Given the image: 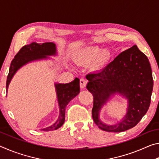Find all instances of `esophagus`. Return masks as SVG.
<instances>
[{
	"instance_id": "esophagus-1",
	"label": "esophagus",
	"mask_w": 159,
	"mask_h": 159,
	"mask_svg": "<svg viewBox=\"0 0 159 159\" xmlns=\"http://www.w3.org/2000/svg\"><path fill=\"white\" fill-rule=\"evenodd\" d=\"M88 80L85 79H80V88H85L87 85Z\"/></svg>"
}]
</instances>
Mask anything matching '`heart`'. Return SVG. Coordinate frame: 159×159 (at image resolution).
Segmentation results:
<instances>
[{
    "label": "heart",
    "mask_w": 159,
    "mask_h": 159,
    "mask_svg": "<svg viewBox=\"0 0 159 159\" xmlns=\"http://www.w3.org/2000/svg\"><path fill=\"white\" fill-rule=\"evenodd\" d=\"M98 47L90 46L83 48L78 53L76 59L79 61L85 64H90L93 62L95 68H99L104 65L110 58V53L107 50H102Z\"/></svg>",
    "instance_id": "obj_1"
}]
</instances>
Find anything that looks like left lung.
I'll return each mask as SVG.
<instances>
[{
    "mask_svg": "<svg viewBox=\"0 0 159 159\" xmlns=\"http://www.w3.org/2000/svg\"><path fill=\"white\" fill-rule=\"evenodd\" d=\"M86 79L89 80L87 89L93 96V120L102 130L118 133L133 128L149 109L153 90L152 69L147 57L137 45L120 53L100 71L88 74ZM116 92L129 99L128 112L122 122L107 126L98 120V111Z\"/></svg>",
    "mask_w": 159,
    "mask_h": 159,
    "instance_id": "left-lung-1",
    "label": "left lung"
}]
</instances>
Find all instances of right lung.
Returning <instances> with one entry per match:
<instances>
[{
    "instance_id": "obj_1",
    "label": "right lung",
    "mask_w": 159,
    "mask_h": 159,
    "mask_svg": "<svg viewBox=\"0 0 159 159\" xmlns=\"http://www.w3.org/2000/svg\"><path fill=\"white\" fill-rule=\"evenodd\" d=\"M56 54L55 45L53 43H32L29 45L23 46L20 51L16 54L10 64L9 74L7 77L6 90L7 91L9 83L15 72L21 66L25 65L29 61L47 58V55H54ZM57 90V98L60 105V114L57 121L53 125L46 128L41 129L43 131H50L57 130L63 125L65 119V109L69 102L74 98L80 92L79 79L76 78L71 83L66 84H55Z\"/></svg>"
}]
</instances>
